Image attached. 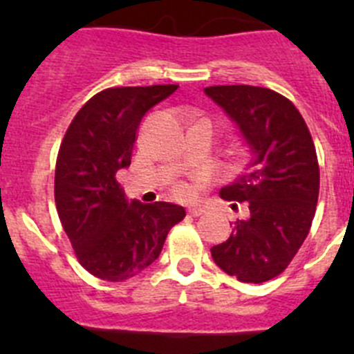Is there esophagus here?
Listing matches in <instances>:
<instances>
[{"label":"esophagus","instance_id":"1","mask_svg":"<svg viewBox=\"0 0 354 354\" xmlns=\"http://www.w3.org/2000/svg\"><path fill=\"white\" fill-rule=\"evenodd\" d=\"M204 212L205 211L202 207H189V209H187V214L193 216V218H196V216H202Z\"/></svg>","mask_w":354,"mask_h":354}]
</instances>
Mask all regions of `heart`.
I'll return each mask as SVG.
<instances>
[{"instance_id":"heart-1","label":"heart","mask_w":354,"mask_h":354,"mask_svg":"<svg viewBox=\"0 0 354 354\" xmlns=\"http://www.w3.org/2000/svg\"><path fill=\"white\" fill-rule=\"evenodd\" d=\"M198 192V184L196 183H186V180H179V183H175L174 187H171V193H174L177 198H193Z\"/></svg>"}]
</instances>
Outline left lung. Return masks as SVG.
Returning a JSON list of instances; mask_svg holds the SVG:
<instances>
[{
  "mask_svg": "<svg viewBox=\"0 0 354 354\" xmlns=\"http://www.w3.org/2000/svg\"><path fill=\"white\" fill-rule=\"evenodd\" d=\"M205 93L236 122L253 154L248 170L220 192L250 214L211 255L239 282H268L283 273L310 232L319 196L314 140L296 106L274 90L218 84Z\"/></svg>",
  "mask_w": 354,
  "mask_h": 354,
  "instance_id": "8db88e82",
  "label": "left lung"
}]
</instances>
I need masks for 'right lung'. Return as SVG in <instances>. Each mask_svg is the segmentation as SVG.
Segmentation results:
<instances>
[{
    "instance_id": "obj_1",
    "label": "right lung",
    "mask_w": 354,
    "mask_h": 354,
    "mask_svg": "<svg viewBox=\"0 0 354 354\" xmlns=\"http://www.w3.org/2000/svg\"><path fill=\"white\" fill-rule=\"evenodd\" d=\"M179 84L118 86L95 93L72 118L55 170V202L77 261L93 277L124 282L149 268L186 211L127 202L117 171L131 165L143 115Z\"/></svg>"
}]
</instances>
